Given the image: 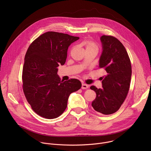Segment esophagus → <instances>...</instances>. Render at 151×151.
<instances>
[{
	"label": "esophagus",
	"instance_id": "34e87169",
	"mask_svg": "<svg viewBox=\"0 0 151 151\" xmlns=\"http://www.w3.org/2000/svg\"><path fill=\"white\" fill-rule=\"evenodd\" d=\"M88 85H87V84H85V83H82V89H87V88H88Z\"/></svg>",
	"mask_w": 151,
	"mask_h": 151
}]
</instances>
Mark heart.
<instances>
[{"mask_svg":"<svg viewBox=\"0 0 151 151\" xmlns=\"http://www.w3.org/2000/svg\"><path fill=\"white\" fill-rule=\"evenodd\" d=\"M85 45L86 49L97 48V46L96 45V44L91 41H86L85 42Z\"/></svg>","mask_w":151,"mask_h":151,"instance_id":"b5f03b06","label":"heart"}]
</instances>
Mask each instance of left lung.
Returning a JSON list of instances; mask_svg holds the SVG:
<instances>
[{
  "label": "left lung",
  "mask_w": 151,
  "mask_h": 151,
  "mask_svg": "<svg viewBox=\"0 0 151 151\" xmlns=\"http://www.w3.org/2000/svg\"><path fill=\"white\" fill-rule=\"evenodd\" d=\"M102 52L99 68L104 71L102 88L91 86L96 93L92 102L94 109L104 115L116 112L124 101L130 88L132 65L128 53L122 43L116 37L103 35L100 37Z\"/></svg>",
  "instance_id": "left-lung-1"
}]
</instances>
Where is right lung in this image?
Returning <instances> with one entry per match:
<instances>
[{
    "instance_id": "add662e5",
    "label": "right lung",
    "mask_w": 151,
    "mask_h": 151,
    "mask_svg": "<svg viewBox=\"0 0 151 151\" xmlns=\"http://www.w3.org/2000/svg\"><path fill=\"white\" fill-rule=\"evenodd\" d=\"M79 39L55 32H48L29 46L23 69V88L32 109L39 116L54 119L68 106L70 94L81 88L76 79L61 81L57 74L60 64L66 62L68 50Z\"/></svg>"
}]
</instances>
